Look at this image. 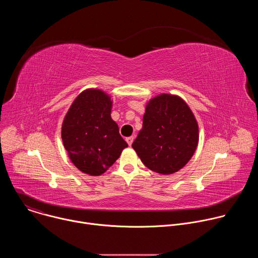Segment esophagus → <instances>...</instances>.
Returning <instances> with one entry per match:
<instances>
[{
    "label": "esophagus",
    "instance_id": "34e87169",
    "mask_svg": "<svg viewBox=\"0 0 258 258\" xmlns=\"http://www.w3.org/2000/svg\"><path fill=\"white\" fill-rule=\"evenodd\" d=\"M125 141L127 142L128 146H131L133 144V142H134V137H127V138H125Z\"/></svg>",
    "mask_w": 258,
    "mask_h": 258
}]
</instances>
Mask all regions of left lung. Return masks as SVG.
Wrapping results in <instances>:
<instances>
[{"label":"left lung","mask_w":258,"mask_h":258,"mask_svg":"<svg viewBox=\"0 0 258 258\" xmlns=\"http://www.w3.org/2000/svg\"><path fill=\"white\" fill-rule=\"evenodd\" d=\"M198 142L199 126L189 105L163 93L147 102L143 127L132 147L149 169L172 174L190 161Z\"/></svg>","instance_id":"1"}]
</instances>
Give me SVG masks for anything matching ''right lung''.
Returning <instances> with one entry per match:
<instances>
[{
    "instance_id": "obj_1",
    "label": "right lung",
    "mask_w": 258,
    "mask_h": 258,
    "mask_svg": "<svg viewBox=\"0 0 258 258\" xmlns=\"http://www.w3.org/2000/svg\"><path fill=\"white\" fill-rule=\"evenodd\" d=\"M113 100L100 89H87L72 102L64 116L61 138L71 162L92 176L104 173L127 143L111 118Z\"/></svg>"
}]
</instances>
